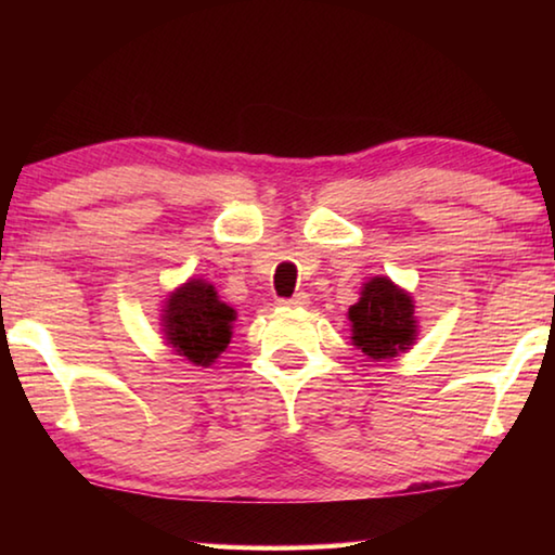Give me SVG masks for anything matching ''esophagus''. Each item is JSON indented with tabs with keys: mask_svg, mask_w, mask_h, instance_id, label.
Masks as SVG:
<instances>
[{
	"mask_svg": "<svg viewBox=\"0 0 555 555\" xmlns=\"http://www.w3.org/2000/svg\"><path fill=\"white\" fill-rule=\"evenodd\" d=\"M281 306H286V308H306L308 306V296L306 294H296V296L281 300Z\"/></svg>",
	"mask_w": 555,
	"mask_h": 555,
	"instance_id": "1",
	"label": "esophagus"
}]
</instances>
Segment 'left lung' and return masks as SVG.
I'll return each mask as SVG.
<instances>
[{"label": "left lung", "mask_w": 555, "mask_h": 555, "mask_svg": "<svg viewBox=\"0 0 555 555\" xmlns=\"http://www.w3.org/2000/svg\"><path fill=\"white\" fill-rule=\"evenodd\" d=\"M413 298L387 276H374L362 286L360 300L350 306L352 343L374 362L391 360L416 343L418 323Z\"/></svg>", "instance_id": "obj_1"}]
</instances>
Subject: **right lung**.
Instances as JSON below:
<instances>
[{"label":"right lung","mask_w":555,"mask_h":555,"mask_svg":"<svg viewBox=\"0 0 555 555\" xmlns=\"http://www.w3.org/2000/svg\"><path fill=\"white\" fill-rule=\"evenodd\" d=\"M234 318V308L222 304L212 284L191 279L166 298L162 325L176 354L198 367H210L230 345Z\"/></svg>","instance_id":"obj_1"}]
</instances>
